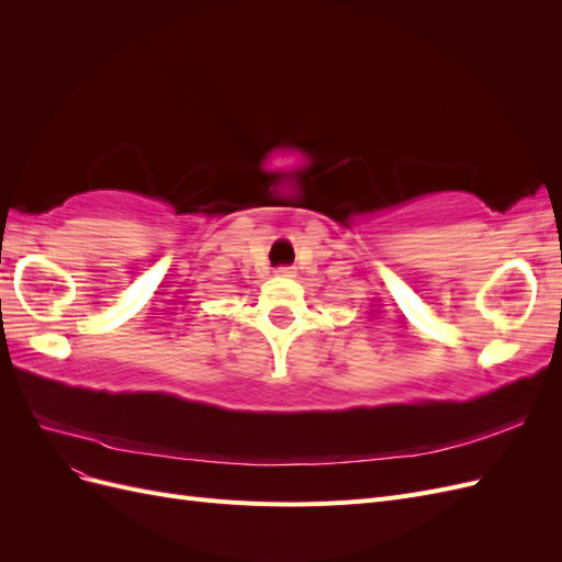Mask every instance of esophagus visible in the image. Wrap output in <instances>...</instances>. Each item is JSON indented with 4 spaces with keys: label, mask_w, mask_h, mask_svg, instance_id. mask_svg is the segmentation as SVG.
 I'll return each instance as SVG.
<instances>
[{
    "label": "esophagus",
    "mask_w": 562,
    "mask_h": 562,
    "mask_svg": "<svg viewBox=\"0 0 562 562\" xmlns=\"http://www.w3.org/2000/svg\"><path fill=\"white\" fill-rule=\"evenodd\" d=\"M277 274L279 277H295V269L293 267H277Z\"/></svg>",
    "instance_id": "esophagus-1"
}]
</instances>
